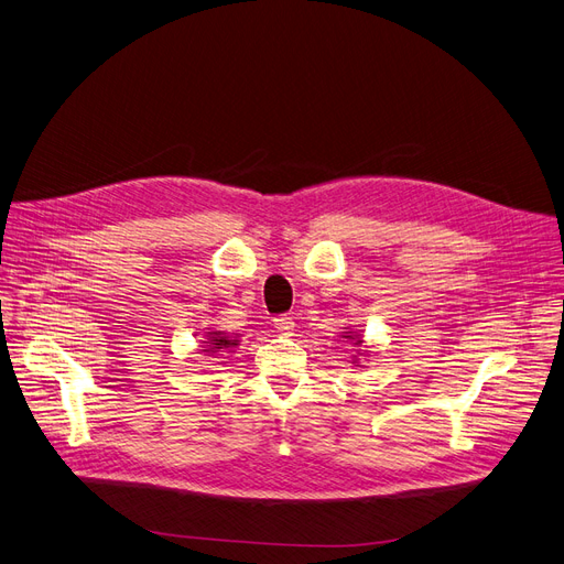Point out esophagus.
<instances>
[{
    "label": "esophagus",
    "mask_w": 564,
    "mask_h": 564,
    "mask_svg": "<svg viewBox=\"0 0 564 564\" xmlns=\"http://www.w3.org/2000/svg\"><path fill=\"white\" fill-rule=\"evenodd\" d=\"M274 328L279 333H290L294 328V319L290 315H279V317H274Z\"/></svg>",
    "instance_id": "esophagus-1"
}]
</instances>
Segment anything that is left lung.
<instances>
[{"label":"left lung","instance_id":"8db88e82","mask_svg":"<svg viewBox=\"0 0 564 564\" xmlns=\"http://www.w3.org/2000/svg\"><path fill=\"white\" fill-rule=\"evenodd\" d=\"M347 337H351V335H347Z\"/></svg>","mask_w":564,"mask_h":564}]
</instances>
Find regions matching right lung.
Instances as JSON below:
<instances>
[{
  "label": "right lung",
  "instance_id": "1",
  "mask_svg": "<svg viewBox=\"0 0 564 564\" xmlns=\"http://www.w3.org/2000/svg\"><path fill=\"white\" fill-rule=\"evenodd\" d=\"M213 335V340H210V345H213V349H204V351H215V349H224V347H229V345H236L238 340H227V337H224L221 333H210Z\"/></svg>",
  "mask_w": 564,
  "mask_h": 564
}]
</instances>
